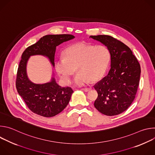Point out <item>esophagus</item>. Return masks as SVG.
Listing matches in <instances>:
<instances>
[{
	"instance_id": "34e87169",
	"label": "esophagus",
	"mask_w": 155,
	"mask_h": 155,
	"mask_svg": "<svg viewBox=\"0 0 155 155\" xmlns=\"http://www.w3.org/2000/svg\"><path fill=\"white\" fill-rule=\"evenodd\" d=\"M81 90L83 91H85V92H87V91H89L91 90V88H90V87H85V88H82Z\"/></svg>"
}]
</instances>
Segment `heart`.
<instances>
[{
  "mask_svg": "<svg viewBox=\"0 0 155 155\" xmlns=\"http://www.w3.org/2000/svg\"><path fill=\"white\" fill-rule=\"evenodd\" d=\"M110 61V53L104 45H91L77 43L68 47L64 51V56L59 57L54 68L61 81L69 84L72 75L75 71L74 83L81 86L96 81L105 72Z\"/></svg>",
  "mask_w": 155,
  "mask_h": 155,
  "instance_id": "b5f03b06",
  "label": "heart"
}]
</instances>
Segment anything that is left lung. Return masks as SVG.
I'll return each instance as SVG.
<instances>
[{"mask_svg": "<svg viewBox=\"0 0 155 155\" xmlns=\"http://www.w3.org/2000/svg\"><path fill=\"white\" fill-rule=\"evenodd\" d=\"M90 37L108 48L111 59V68L107 75L94 86L98 94L94 105L104 115H119L135 99L140 81V64L130 49L117 38L106 35Z\"/></svg>", "mask_w": 155, "mask_h": 155, "instance_id": "left-lung-1", "label": "left lung"}]
</instances>
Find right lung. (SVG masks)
Returning a JSON list of instances; mask_svg holds the SVG:
<instances>
[{
	"label": "right lung",
	"instance_id": "obj_1",
	"mask_svg": "<svg viewBox=\"0 0 155 155\" xmlns=\"http://www.w3.org/2000/svg\"><path fill=\"white\" fill-rule=\"evenodd\" d=\"M74 37L71 34L47 35L28 47L22 54L17 71L16 87L18 94L33 113L44 117L58 115L68 105L74 91L71 87L58 85L54 78L50 82L44 84L31 82L26 74L29 58L37 54L45 56L54 66L56 47Z\"/></svg>",
	"mask_w": 155,
	"mask_h": 155
}]
</instances>
